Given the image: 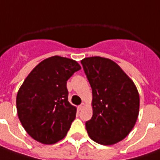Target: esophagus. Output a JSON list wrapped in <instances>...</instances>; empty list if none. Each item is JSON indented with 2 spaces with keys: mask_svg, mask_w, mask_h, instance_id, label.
<instances>
[{
  "mask_svg": "<svg viewBox=\"0 0 160 160\" xmlns=\"http://www.w3.org/2000/svg\"><path fill=\"white\" fill-rule=\"evenodd\" d=\"M86 106V104L85 103H84V102H82V103H81V104H80V106H79V107H78V109H79V110H80V111H81V110H83V109H84V107H85Z\"/></svg>",
  "mask_w": 160,
  "mask_h": 160,
  "instance_id": "34e87169",
  "label": "esophagus"
}]
</instances>
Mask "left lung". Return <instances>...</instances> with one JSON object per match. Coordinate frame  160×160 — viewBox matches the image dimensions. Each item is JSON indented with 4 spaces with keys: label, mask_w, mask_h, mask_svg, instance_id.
<instances>
[{
    "label": "left lung",
    "mask_w": 160,
    "mask_h": 160,
    "mask_svg": "<svg viewBox=\"0 0 160 160\" xmlns=\"http://www.w3.org/2000/svg\"><path fill=\"white\" fill-rule=\"evenodd\" d=\"M80 62L93 95V116L86 122V129L97 143L115 144L135 127L140 105L138 90L134 81L111 59L91 57Z\"/></svg>",
    "instance_id": "obj_1"
}]
</instances>
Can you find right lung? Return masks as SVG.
I'll use <instances>...</instances> for the list:
<instances>
[{"instance_id":"right-lung-1","label":"right lung","mask_w":160,"mask_h":160,"mask_svg":"<svg viewBox=\"0 0 160 160\" xmlns=\"http://www.w3.org/2000/svg\"><path fill=\"white\" fill-rule=\"evenodd\" d=\"M81 69L76 61L54 56L37 64L17 95V111L26 133L39 142L62 140L76 117L68 101L67 80Z\"/></svg>"}]
</instances>
